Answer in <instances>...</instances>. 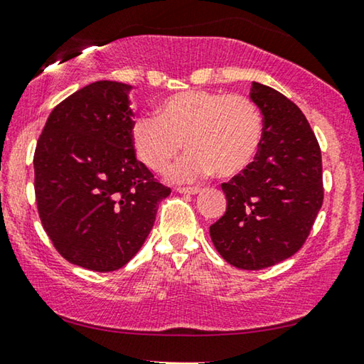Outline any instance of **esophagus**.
Returning <instances> with one entry per match:
<instances>
[{
  "label": "esophagus",
  "instance_id": "obj_1",
  "mask_svg": "<svg viewBox=\"0 0 364 364\" xmlns=\"http://www.w3.org/2000/svg\"><path fill=\"white\" fill-rule=\"evenodd\" d=\"M176 191L181 194H199L200 188H176Z\"/></svg>",
  "mask_w": 364,
  "mask_h": 364
}]
</instances>
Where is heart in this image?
<instances>
[{"instance_id":"b5f03b06","label":"heart","mask_w":364,"mask_h":364,"mask_svg":"<svg viewBox=\"0 0 364 364\" xmlns=\"http://www.w3.org/2000/svg\"><path fill=\"white\" fill-rule=\"evenodd\" d=\"M263 122L252 100L240 95L189 90L165 97L156 116H140L130 127L137 159L164 171L183 147L189 151L171 168L175 181H196L215 173L234 176L252 164Z\"/></svg>"}]
</instances>
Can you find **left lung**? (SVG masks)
<instances>
[{
    "mask_svg": "<svg viewBox=\"0 0 364 364\" xmlns=\"http://www.w3.org/2000/svg\"><path fill=\"white\" fill-rule=\"evenodd\" d=\"M250 100L263 116L255 161L222 184L225 214L210 225L215 250L232 267L263 269L304 245L322 208V156L294 102L255 83Z\"/></svg>",
    "mask_w": 364,
    "mask_h": 364,
    "instance_id": "1",
    "label": "left lung"
}]
</instances>
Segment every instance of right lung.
Returning a JSON list of instances; mask_svg holds the SVG:
<instances>
[{"label":"right lung","mask_w":364,"mask_h":364,"mask_svg":"<svg viewBox=\"0 0 364 364\" xmlns=\"http://www.w3.org/2000/svg\"><path fill=\"white\" fill-rule=\"evenodd\" d=\"M101 80L75 91L48 116L34 155V188L43 229L77 267L122 268L154 227L170 188L135 159L130 91Z\"/></svg>","instance_id":"obj_1"}]
</instances>
